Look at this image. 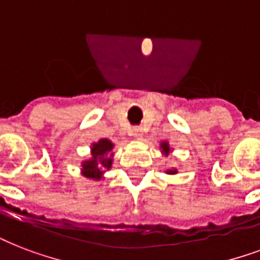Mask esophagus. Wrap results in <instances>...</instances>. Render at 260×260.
I'll use <instances>...</instances> for the list:
<instances>
[{
    "label": "esophagus",
    "mask_w": 260,
    "mask_h": 260,
    "mask_svg": "<svg viewBox=\"0 0 260 260\" xmlns=\"http://www.w3.org/2000/svg\"><path fill=\"white\" fill-rule=\"evenodd\" d=\"M132 135H134L135 138H138V139H142L143 138L142 129H140V128H134V129H132Z\"/></svg>",
    "instance_id": "obj_1"
}]
</instances>
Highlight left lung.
I'll use <instances>...</instances> for the list:
<instances>
[{
	"label": "left lung",
	"mask_w": 260,
	"mask_h": 260,
	"mask_svg": "<svg viewBox=\"0 0 260 260\" xmlns=\"http://www.w3.org/2000/svg\"><path fill=\"white\" fill-rule=\"evenodd\" d=\"M160 147H162V151H163V152H165V154H166V155L169 154V152H170V147H169V144H167L166 142L162 143V146H160ZM166 173H167V174H177V170H167Z\"/></svg>",
	"instance_id": "obj_1"
}]
</instances>
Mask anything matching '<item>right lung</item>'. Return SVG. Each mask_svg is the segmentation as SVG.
<instances>
[{
  "mask_svg": "<svg viewBox=\"0 0 260 260\" xmlns=\"http://www.w3.org/2000/svg\"><path fill=\"white\" fill-rule=\"evenodd\" d=\"M113 150V143L108 139H101L91 147V159L82 163V173L85 177L100 181L105 170H109L113 162V154L108 155Z\"/></svg>",
  "mask_w": 260,
  "mask_h": 260,
  "instance_id": "add662e5",
  "label": "right lung"
}]
</instances>
